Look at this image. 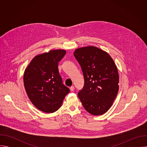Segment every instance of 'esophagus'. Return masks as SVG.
Returning <instances> with one entry per match:
<instances>
[{
  "instance_id": "1",
  "label": "esophagus",
  "mask_w": 147,
  "mask_h": 147,
  "mask_svg": "<svg viewBox=\"0 0 147 147\" xmlns=\"http://www.w3.org/2000/svg\"><path fill=\"white\" fill-rule=\"evenodd\" d=\"M70 90L71 91H73L74 90V86H71L70 87Z\"/></svg>"
}]
</instances>
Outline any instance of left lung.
Wrapping results in <instances>:
<instances>
[{
  "label": "left lung",
  "instance_id": "obj_1",
  "mask_svg": "<svg viewBox=\"0 0 147 147\" xmlns=\"http://www.w3.org/2000/svg\"><path fill=\"white\" fill-rule=\"evenodd\" d=\"M74 56L84 77V86L78 98L88 113L102 115L112 107L118 93L116 65L108 53L94 46L77 48Z\"/></svg>",
  "mask_w": 147,
  "mask_h": 147
}]
</instances>
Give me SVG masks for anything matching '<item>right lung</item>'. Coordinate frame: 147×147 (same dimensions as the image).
<instances>
[{"mask_svg": "<svg viewBox=\"0 0 147 147\" xmlns=\"http://www.w3.org/2000/svg\"><path fill=\"white\" fill-rule=\"evenodd\" d=\"M66 53L64 49L51 50L36 55L25 70L24 85L34 105L45 113H53L61 107L70 92L62 82L58 63Z\"/></svg>", "mask_w": 147, "mask_h": 147, "instance_id": "add662e5", "label": "right lung"}]
</instances>
